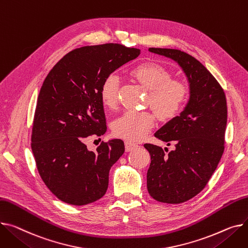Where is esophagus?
<instances>
[{
    "mask_svg": "<svg viewBox=\"0 0 248 248\" xmlns=\"http://www.w3.org/2000/svg\"><path fill=\"white\" fill-rule=\"evenodd\" d=\"M124 146H125V151H126V152H131V151H134L135 148H137L139 145H138L137 143H134V142L126 140V141L124 142Z\"/></svg>",
    "mask_w": 248,
    "mask_h": 248,
    "instance_id": "obj_1",
    "label": "esophagus"
}]
</instances>
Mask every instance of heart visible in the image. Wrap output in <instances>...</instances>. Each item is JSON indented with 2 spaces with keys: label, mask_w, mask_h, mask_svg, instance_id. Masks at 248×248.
Listing matches in <instances>:
<instances>
[{
  "label": "heart",
  "mask_w": 248,
  "mask_h": 248,
  "mask_svg": "<svg viewBox=\"0 0 248 248\" xmlns=\"http://www.w3.org/2000/svg\"><path fill=\"white\" fill-rule=\"evenodd\" d=\"M131 75L150 90L148 104L162 120H171L184 108L187 102L189 89L185 81L170 78V72L157 62L140 63ZM120 80L118 76L108 75L101 87V100L108 108L118 102ZM155 124V118L148 111H126L112 124L113 134L129 141L141 140Z\"/></svg>",
  "instance_id": "1"
}]
</instances>
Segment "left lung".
<instances>
[{"instance_id":"obj_1","label":"left lung","mask_w":248,"mask_h":248,"mask_svg":"<svg viewBox=\"0 0 248 248\" xmlns=\"http://www.w3.org/2000/svg\"><path fill=\"white\" fill-rule=\"evenodd\" d=\"M148 51L176 62L189 84V100L177 117L161 126L155 137L174 143L164 154L160 146L145 143L151 155L146 174L148 193L164 203H181L199 194L217 170L224 151L227 106L224 92L204 65L173 48Z\"/></svg>"}]
</instances>
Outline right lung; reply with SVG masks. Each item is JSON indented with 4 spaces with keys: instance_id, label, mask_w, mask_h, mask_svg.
<instances>
[{
    "instance_id": "obj_1",
    "label": "right lung",
    "mask_w": 248,
    "mask_h": 248,
    "mask_svg": "<svg viewBox=\"0 0 248 248\" xmlns=\"http://www.w3.org/2000/svg\"><path fill=\"white\" fill-rule=\"evenodd\" d=\"M140 54L120 44L81 46L60 60L45 78L31 145L43 181L60 201L85 205L107 192L109 170L124 153V143L114 139L91 152L85 140L107 131L100 94L104 79Z\"/></svg>"
}]
</instances>
